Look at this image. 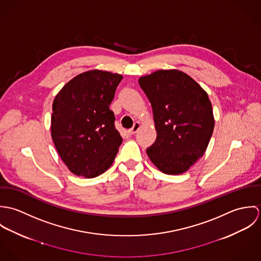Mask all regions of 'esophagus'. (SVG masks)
<instances>
[{
	"mask_svg": "<svg viewBox=\"0 0 261 261\" xmlns=\"http://www.w3.org/2000/svg\"><path fill=\"white\" fill-rule=\"evenodd\" d=\"M140 127H141V123H140V122H135V124L133 125V127L128 129V133H129L130 135H135V134L140 129Z\"/></svg>",
	"mask_w": 261,
	"mask_h": 261,
	"instance_id": "1",
	"label": "esophagus"
}]
</instances>
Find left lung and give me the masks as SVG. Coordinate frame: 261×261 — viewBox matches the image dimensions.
Masks as SVG:
<instances>
[{
  "label": "left lung",
  "mask_w": 261,
  "mask_h": 261,
  "mask_svg": "<svg viewBox=\"0 0 261 261\" xmlns=\"http://www.w3.org/2000/svg\"><path fill=\"white\" fill-rule=\"evenodd\" d=\"M153 112L155 142L149 160L165 174L186 172L205 152L214 129L208 94L189 75L159 70L139 80Z\"/></svg>",
  "instance_id": "1"
}]
</instances>
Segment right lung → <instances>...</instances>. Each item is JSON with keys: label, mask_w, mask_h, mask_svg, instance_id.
<instances>
[{"label": "right lung", "mask_w": 261, "mask_h": 261, "mask_svg": "<svg viewBox=\"0 0 261 261\" xmlns=\"http://www.w3.org/2000/svg\"><path fill=\"white\" fill-rule=\"evenodd\" d=\"M122 76L90 70L71 79L52 106L51 135L59 155L77 176L106 172L122 143L110 106Z\"/></svg>", "instance_id": "add662e5"}]
</instances>
